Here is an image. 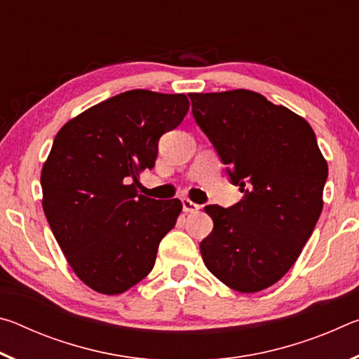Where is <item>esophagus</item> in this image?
I'll list each match as a JSON object with an SVG mask.
<instances>
[{
  "instance_id": "esophagus-1",
  "label": "esophagus",
  "mask_w": 359,
  "mask_h": 359,
  "mask_svg": "<svg viewBox=\"0 0 359 359\" xmlns=\"http://www.w3.org/2000/svg\"><path fill=\"white\" fill-rule=\"evenodd\" d=\"M182 208H184L185 212H198L199 209H201V205L190 201V199L184 198V199H182Z\"/></svg>"
}]
</instances>
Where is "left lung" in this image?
<instances>
[{"instance_id":"8db88e82","label":"left lung","mask_w":359,"mask_h":359,"mask_svg":"<svg viewBox=\"0 0 359 359\" xmlns=\"http://www.w3.org/2000/svg\"><path fill=\"white\" fill-rule=\"evenodd\" d=\"M191 112L244 198L205 205L199 248L218 280L257 293L287 274L323 209L327 165L306 120L250 90L190 93Z\"/></svg>"}]
</instances>
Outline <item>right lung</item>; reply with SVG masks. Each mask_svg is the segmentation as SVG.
I'll return each instance as SVG.
<instances>
[{
  "instance_id": "add662e5",
  "label": "right lung",
  "mask_w": 359,
  "mask_h": 359,
  "mask_svg": "<svg viewBox=\"0 0 359 359\" xmlns=\"http://www.w3.org/2000/svg\"><path fill=\"white\" fill-rule=\"evenodd\" d=\"M185 95L130 90L69 120L42 166V208L72 271L102 294H120L154 269L179 199L139 194L158 141L182 123Z\"/></svg>"
}]
</instances>
